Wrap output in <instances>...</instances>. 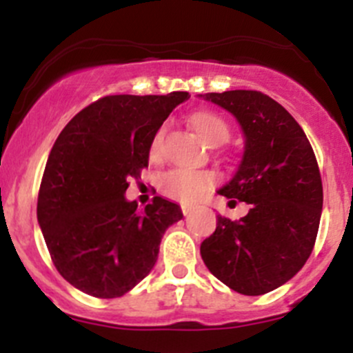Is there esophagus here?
<instances>
[{
  "instance_id": "1",
  "label": "esophagus",
  "mask_w": 353,
  "mask_h": 353,
  "mask_svg": "<svg viewBox=\"0 0 353 353\" xmlns=\"http://www.w3.org/2000/svg\"><path fill=\"white\" fill-rule=\"evenodd\" d=\"M181 210H183L184 215H190V213H191V206L190 205H181Z\"/></svg>"
}]
</instances>
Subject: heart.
I'll list each match as a JSON object with an SVG mask.
<instances>
[{
	"label": "heart",
	"instance_id": "1",
	"mask_svg": "<svg viewBox=\"0 0 353 353\" xmlns=\"http://www.w3.org/2000/svg\"><path fill=\"white\" fill-rule=\"evenodd\" d=\"M188 124L198 134L199 140L208 145H220L229 138V123L215 110L201 109L188 117ZM160 141H162V130L157 131L152 138L150 154L152 159H157L160 154ZM215 184V176L212 172L188 169H172L163 174L159 179V190L165 198L176 199L181 203H194L205 193H208Z\"/></svg>",
	"mask_w": 353,
	"mask_h": 353
}]
</instances>
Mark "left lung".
<instances>
[{"label": "left lung", "instance_id": "8db88e82", "mask_svg": "<svg viewBox=\"0 0 353 353\" xmlns=\"http://www.w3.org/2000/svg\"><path fill=\"white\" fill-rule=\"evenodd\" d=\"M203 97L232 112L243 126V160L219 193L251 210L239 220L216 216L215 232L199 248L201 258L232 290L268 294L288 282L314 248L323 210L318 160L297 121L263 92Z\"/></svg>", "mask_w": 353, "mask_h": 353}]
</instances>
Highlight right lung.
I'll use <instances>...</instances> for the list:
<instances>
[{"mask_svg":"<svg viewBox=\"0 0 353 353\" xmlns=\"http://www.w3.org/2000/svg\"><path fill=\"white\" fill-rule=\"evenodd\" d=\"M188 92L108 95L59 133L42 174L37 220L59 275L99 299L121 297L154 268L163 232L183 219L155 196L137 212L128 179L148 167L152 138Z\"/></svg>","mask_w":353,"mask_h":353,"instance_id":"obj_1","label":"right lung"}]
</instances>
